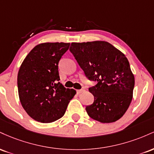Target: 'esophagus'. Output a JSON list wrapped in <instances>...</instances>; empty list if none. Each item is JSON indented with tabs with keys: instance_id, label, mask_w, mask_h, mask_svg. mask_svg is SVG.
<instances>
[{
	"instance_id": "34e87169",
	"label": "esophagus",
	"mask_w": 154,
	"mask_h": 154,
	"mask_svg": "<svg viewBox=\"0 0 154 154\" xmlns=\"http://www.w3.org/2000/svg\"><path fill=\"white\" fill-rule=\"evenodd\" d=\"M85 90L84 89H81V90H77V94H80V93H82V92H84Z\"/></svg>"
}]
</instances>
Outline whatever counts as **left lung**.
Listing matches in <instances>:
<instances>
[{"mask_svg":"<svg viewBox=\"0 0 154 154\" xmlns=\"http://www.w3.org/2000/svg\"><path fill=\"white\" fill-rule=\"evenodd\" d=\"M69 50L86 77L98 82L89 88L94 102L86 107L88 115L101 123L117 121L130 106L135 86V77L125 55L100 40L72 43Z\"/></svg>","mask_w":154,"mask_h":154,"instance_id":"8db88e82","label":"left lung"}]
</instances>
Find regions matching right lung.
Returning a JSON list of instances; mask_svg holds the SVG:
<instances>
[{
    "mask_svg": "<svg viewBox=\"0 0 154 154\" xmlns=\"http://www.w3.org/2000/svg\"><path fill=\"white\" fill-rule=\"evenodd\" d=\"M69 43H43L32 50L19 68V100L27 114L39 122H54L64 115L76 91L63 87L58 64Z\"/></svg>",
    "mask_w": 154,
    "mask_h": 154,
    "instance_id": "right-lung-1",
    "label": "right lung"
}]
</instances>
